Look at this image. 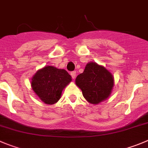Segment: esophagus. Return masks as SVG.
Masks as SVG:
<instances>
[{"mask_svg": "<svg viewBox=\"0 0 148 148\" xmlns=\"http://www.w3.org/2000/svg\"><path fill=\"white\" fill-rule=\"evenodd\" d=\"M70 75H71L72 78H73V79H75V76H76V72H75V71H72L71 73H70Z\"/></svg>", "mask_w": 148, "mask_h": 148, "instance_id": "esophagus-1", "label": "esophagus"}]
</instances>
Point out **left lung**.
Segmentation results:
<instances>
[{
  "instance_id": "left-lung-1",
  "label": "left lung",
  "mask_w": 148,
  "mask_h": 148,
  "mask_svg": "<svg viewBox=\"0 0 148 148\" xmlns=\"http://www.w3.org/2000/svg\"><path fill=\"white\" fill-rule=\"evenodd\" d=\"M75 84L81 89L88 102L97 104L110 95L114 78L105 67L95 62H89L84 73L77 76Z\"/></svg>"
}]
</instances>
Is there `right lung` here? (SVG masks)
<instances>
[{"mask_svg": "<svg viewBox=\"0 0 148 148\" xmlns=\"http://www.w3.org/2000/svg\"><path fill=\"white\" fill-rule=\"evenodd\" d=\"M72 78L67 71L47 66L32 78V86L34 92L46 104H54L60 99L62 92Z\"/></svg>", "mask_w": 148, "mask_h": 148, "instance_id": "obj_1", "label": "right lung"}]
</instances>
